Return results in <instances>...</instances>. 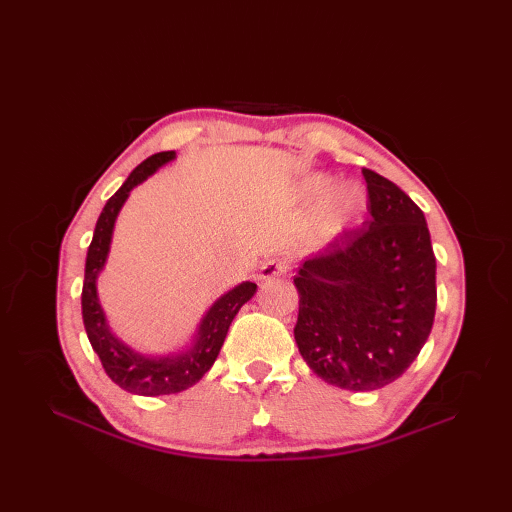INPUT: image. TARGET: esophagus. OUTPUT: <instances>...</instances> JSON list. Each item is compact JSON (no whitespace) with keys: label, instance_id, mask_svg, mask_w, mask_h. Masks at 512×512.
<instances>
[{"label":"esophagus","instance_id":"1","mask_svg":"<svg viewBox=\"0 0 512 512\" xmlns=\"http://www.w3.org/2000/svg\"><path fill=\"white\" fill-rule=\"evenodd\" d=\"M288 266L284 262H275V259H270V262H266L262 266V270H259V279H275V277H284L286 275Z\"/></svg>","mask_w":512,"mask_h":512}]
</instances>
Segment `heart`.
<instances>
[{"instance_id": "obj_1", "label": "heart", "mask_w": 512, "mask_h": 512, "mask_svg": "<svg viewBox=\"0 0 512 512\" xmlns=\"http://www.w3.org/2000/svg\"><path fill=\"white\" fill-rule=\"evenodd\" d=\"M330 178L325 173H312L301 184V193L306 198H317L325 189L330 187ZM365 206V195L361 187L356 184H339V187L330 189L321 200L317 213H314V228L321 235H334L341 233L343 228L350 226L358 213Z\"/></svg>"}]
</instances>
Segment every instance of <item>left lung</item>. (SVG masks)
Wrapping results in <instances>:
<instances>
[{
	"instance_id": "left-lung-1",
	"label": "left lung",
	"mask_w": 512,
	"mask_h": 512,
	"mask_svg": "<svg viewBox=\"0 0 512 512\" xmlns=\"http://www.w3.org/2000/svg\"><path fill=\"white\" fill-rule=\"evenodd\" d=\"M369 220L301 264L295 341L325 383L372 391L407 372L436 317V255L424 213L363 169Z\"/></svg>"
}]
</instances>
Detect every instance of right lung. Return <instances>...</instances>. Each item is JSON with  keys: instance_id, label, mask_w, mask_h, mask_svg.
Listing matches in <instances>:
<instances>
[{"instance_id": "obj_1", "label": "right lung", "mask_w": 512, "mask_h": 512, "mask_svg": "<svg viewBox=\"0 0 512 512\" xmlns=\"http://www.w3.org/2000/svg\"><path fill=\"white\" fill-rule=\"evenodd\" d=\"M173 158H176V151H160V154H154L145 162H140V165L129 173L123 187L103 206L99 222H96L94 228L92 244L88 248V259H85V279L81 292L85 332H88L92 350L101 358L105 374L110 376L118 387H123L129 394L138 396L178 394V391H184L198 383L215 363L217 354H220L226 332L231 328L235 314L248 299H253L257 290V284H253V281H244V284L235 286L233 290H228L226 295L217 299L209 308V312L204 314L191 350L178 356L138 354L123 341H118L110 332V328H107L99 295H96V279H99L107 253H110L116 215L125 204L129 191Z\"/></svg>"}]
</instances>
